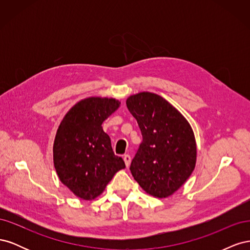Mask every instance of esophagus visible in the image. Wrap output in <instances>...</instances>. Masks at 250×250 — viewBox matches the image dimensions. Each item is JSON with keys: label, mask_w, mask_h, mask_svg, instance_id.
Instances as JSON below:
<instances>
[{"label": "esophagus", "mask_w": 250, "mask_h": 250, "mask_svg": "<svg viewBox=\"0 0 250 250\" xmlns=\"http://www.w3.org/2000/svg\"><path fill=\"white\" fill-rule=\"evenodd\" d=\"M124 162H125L126 167H129L130 162H131V157H130L129 154H125V155H124Z\"/></svg>", "instance_id": "1"}]
</instances>
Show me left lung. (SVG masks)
Returning a JSON list of instances; mask_svg holds the SVG:
<instances>
[{"instance_id":"8db88e82","label":"left lung","mask_w":250,"mask_h":250,"mask_svg":"<svg viewBox=\"0 0 250 250\" xmlns=\"http://www.w3.org/2000/svg\"><path fill=\"white\" fill-rule=\"evenodd\" d=\"M143 141L130 165L144 191L166 198L183 186L195 169L197 148L187 119L163 97L143 92L128 97Z\"/></svg>"}]
</instances>
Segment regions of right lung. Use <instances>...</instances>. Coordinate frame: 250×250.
Listing matches in <instances>:
<instances>
[{
	"instance_id": "right-lung-1",
	"label": "right lung",
	"mask_w": 250,
	"mask_h": 250,
	"mask_svg": "<svg viewBox=\"0 0 250 250\" xmlns=\"http://www.w3.org/2000/svg\"><path fill=\"white\" fill-rule=\"evenodd\" d=\"M119 106L120 102L113 98H86L66 112L57 129L53 145L57 175L83 200L98 197L113 175L125 168L101 126Z\"/></svg>"
}]
</instances>
